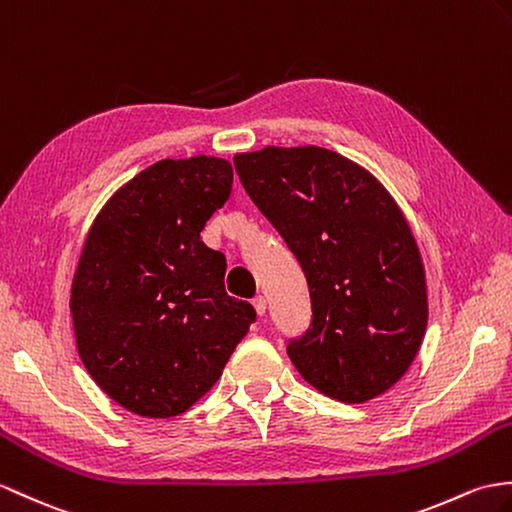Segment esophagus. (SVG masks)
<instances>
[{
    "label": "esophagus",
    "mask_w": 512,
    "mask_h": 512,
    "mask_svg": "<svg viewBox=\"0 0 512 512\" xmlns=\"http://www.w3.org/2000/svg\"><path fill=\"white\" fill-rule=\"evenodd\" d=\"M253 307H255V312H257L259 316H264V314H266V299H264V296H255V299H253Z\"/></svg>",
    "instance_id": "esophagus-1"
}]
</instances>
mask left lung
Segmentation results:
<instances>
[{
  "label": "left lung",
  "instance_id": "obj_1",
  "mask_svg": "<svg viewBox=\"0 0 512 512\" xmlns=\"http://www.w3.org/2000/svg\"><path fill=\"white\" fill-rule=\"evenodd\" d=\"M233 163L310 288V327L288 342L296 371L331 399L379 397L408 371L427 327L421 255L397 202L325 148L270 146Z\"/></svg>",
  "mask_w": 512,
  "mask_h": 512
}]
</instances>
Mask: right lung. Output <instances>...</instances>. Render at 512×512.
<instances>
[{"mask_svg":"<svg viewBox=\"0 0 512 512\" xmlns=\"http://www.w3.org/2000/svg\"><path fill=\"white\" fill-rule=\"evenodd\" d=\"M231 183L224 159L159 161L117 189L87 235L71 285L78 353L139 417L192 408L257 318L224 290L227 259L200 240Z\"/></svg>","mask_w":512,"mask_h":512,"instance_id":"right-lung-1","label":"right lung"}]
</instances>
